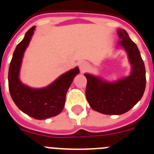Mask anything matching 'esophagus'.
<instances>
[{
	"label": "esophagus",
	"instance_id": "34e87169",
	"mask_svg": "<svg viewBox=\"0 0 154 154\" xmlns=\"http://www.w3.org/2000/svg\"><path fill=\"white\" fill-rule=\"evenodd\" d=\"M88 68H89V65L87 64V62H83L80 64V69L82 73H84L85 71H87Z\"/></svg>",
	"mask_w": 154,
	"mask_h": 154
}]
</instances>
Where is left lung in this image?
Listing matches in <instances>:
<instances>
[{"instance_id":"obj_1","label":"left lung","mask_w":154,"mask_h":154,"mask_svg":"<svg viewBox=\"0 0 154 154\" xmlns=\"http://www.w3.org/2000/svg\"><path fill=\"white\" fill-rule=\"evenodd\" d=\"M121 47L127 54L130 73L116 80H107L98 75L85 73L87 80L86 96L90 107L103 114L120 115L129 111L142 98L146 86L144 62L136 44L124 29L117 30Z\"/></svg>"}]
</instances>
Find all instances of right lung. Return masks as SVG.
I'll return each instance as SVG.
<instances>
[{"label": "right lung", "mask_w": 154, "mask_h": 154, "mask_svg": "<svg viewBox=\"0 0 154 154\" xmlns=\"http://www.w3.org/2000/svg\"><path fill=\"white\" fill-rule=\"evenodd\" d=\"M35 28L33 26L27 31L13 53L9 68V90L19 110L36 120H46L62 111L67 92L80 70L77 66L66 71L45 87L33 88L22 83L20 80L21 66Z\"/></svg>", "instance_id": "right-lung-1"}]
</instances>
